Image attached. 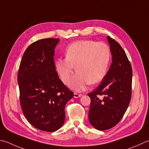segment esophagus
<instances>
[{
  "instance_id": "esophagus-1",
  "label": "esophagus",
  "mask_w": 149,
  "mask_h": 149,
  "mask_svg": "<svg viewBox=\"0 0 149 149\" xmlns=\"http://www.w3.org/2000/svg\"><path fill=\"white\" fill-rule=\"evenodd\" d=\"M82 95H83L82 94H77V93H74V97L75 98H77V97H81V96H82Z\"/></svg>"
}]
</instances>
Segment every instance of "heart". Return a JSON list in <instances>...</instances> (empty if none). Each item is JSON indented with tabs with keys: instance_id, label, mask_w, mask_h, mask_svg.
I'll return each mask as SVG.
<instances>
[{
	"instance_id": "b5f03b06",
	"label": "heart",
	"mask_w": 149,
	"mask_h": 149,
	"mask_svg": "<svg viewBox=\"0 0 149 149\" xmlns=\"http://www.w3.org/2000/svg\"><path fill=\"white\" fill-rule=\"evenodd\" d=\"M110 50L103 42L78 40L70 44L66 50V57L55 60V66L61 79L66 83L75 70L77 71L68 82V86L77 92L103 79L108 71Z\"/></svg>"
}]
</instances>
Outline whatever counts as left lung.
I'll return each instance as SVG.
<instances>
[{
	"instance_id": "1",
	"label": "left lung",
	"mask_w": 149,
	"mask_h": 149,
	"mask_svg": "<svg viewBox=\"0 0 149 149\" xmlns=\"http://www.w3.org/2000/svg\"><path fill=\"white\" fill-rule=\"evenodd\" d=\"M112 54V64L97 88L89 93L91 103L88 119L95 129H111L123 118L130 103L132 93V70L121 45L107 37ZM99 95L104 97L100 99Z\"/></svg>"
}]
</instances>
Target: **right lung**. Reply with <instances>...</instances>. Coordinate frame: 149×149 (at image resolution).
<instances>
[{"mask_svg": "<svg viewBox=\"0 0 149 149\" xmlns=\"http://www.w3.org/2000/svg\"><path fill=\"white\" fill-rule=\"evenodd\" d=\"M59 39L32 43L20 61L17 81L23 113L36 129L54 132L65 123V107L74 96L56 72L54 54Z\"/></svg>", "mask_w": 149, "mask_h": 149, "instance_id": "right-lung-1", "label": "right lung"}]
</instances>
